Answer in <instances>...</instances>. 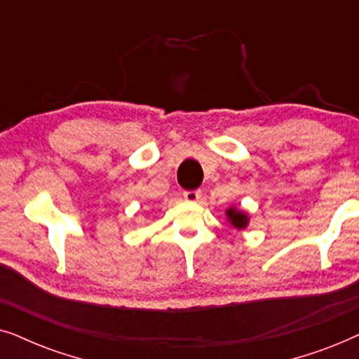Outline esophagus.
<instances>
[{
	"mask_svg": "<svg viewBox=\"0 0 359 359\" xmlns=\"http://www.w3.org/2000/svg\"><path fill=\"white\" fill-rule=\"evenodd\" d=\"M200 197H202V192L200 190H185L184 192V198L187 202H198Z\"/></svg>",
	"mask_w": 359,
	"mask_h": 359,
	"instance_id": "obj_1",
	"label": "esophagus"
}]
</instances>
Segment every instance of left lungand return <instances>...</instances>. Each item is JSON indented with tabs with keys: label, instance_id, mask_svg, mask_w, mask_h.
<instances>
[{
	"label": "left lung",
	"instance_id": "left-lung-1",
	"mask_svg": "<svg viewBox=\"0 0 359 359\" xmlns=\"http://www.w3.org/2000/svg\"><path fill=\"white\" fill-rule=\"evenodd\" d=\"M226 217H228V222L238 229L246 228L248 222H250L248 215L245 212H240V210H236V208H228L226 210Z\"/></svg>",
	"mask_w": 359,
	"mask_h": 359
}]
</instances>
